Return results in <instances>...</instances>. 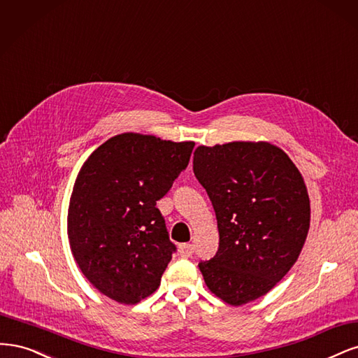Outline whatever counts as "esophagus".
I'll return each instance as SVG.
<instances>
[{
	"label": "esophagus",
	"instance_id": "esophagus-1",
	"mask_svg": "<svg viewBox=\"0 0 358 358\" xmlns=\"http://www.w3.org/2000/svg\"><path fill=\"white\" fill-rule=\"evenodd\" d=\"M178 252H180L181 257L187 259V257H190L193 255V245L192 244H181L178 247Z\"/></svg>",
	"mask_w": 358,
	"mask_h": 358
}]
</instances>
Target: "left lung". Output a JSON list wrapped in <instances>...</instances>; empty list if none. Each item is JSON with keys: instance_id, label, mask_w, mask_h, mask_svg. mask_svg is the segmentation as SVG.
<instances>
[{"instance_id": "8db88e82", "label": "left lung", "mask_w": 358, "mask_h": 358, "mask_svg": "<svg viewBox=\"0 0 358 358\" xmlns=\"http://www.w3.org/2000/svg\"><path fill=\"white\" fill-rule=\"evenodd\" d=\"M193 172L208 193L220 241L199 269L210 292L239 306L266 294L292 269L310 222L305 181L266 141L199 145Z\"/></svg>"}]
</instances>
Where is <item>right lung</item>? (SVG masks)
<instances>
[{"label":"right lung","instance_id":"right-lung-1","mask_svg":"<svg viewBox=\"0 0 358 358\" xmlns=\"http://www.w3.org/2000/svg\"><path fill=\"white\" fill-rule=\"evenodd\" d=\"M193 147L126 132L101 144L80 169L68 239L80 271L103 296L135 305L157 290L176 245L156 202L187 168Z\"/></svg>","mask_w":358,"mask_h":358}]
</instances>
